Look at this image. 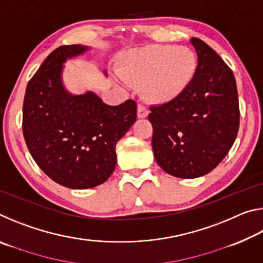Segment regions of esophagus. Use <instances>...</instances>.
Instances as JSON below:
<instances>
[{
    "label": "esophagus",
    "mask_w": 263,
    "mask_h": 263,
    "mask_svg": "<svg viewBox=\"0 0 263 263\" xmlns=\"http://www.w3.org/2000/svg\"><path fill=\"white\" fill-rule=\"evenodd\" d=\"M137 115H138V118H146L148 116V110L146 109L142 104H138Z\"/></svg>",
    "instance_id": "1"
}]
</instances>
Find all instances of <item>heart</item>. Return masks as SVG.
Instances as JSON below:
<instances>
[{
  "instance_id": "obj_1",
  "label": "heart",
  "mask_w": 263,
  "mask_h": 263,
  "mask_svg": "<svg viewBox=\"0 0 263 263\" xmlns=\"http://www.w3.org/2000/svg\"><path fill=\"white\" fill-rule=\"evenodd\" d=\"M196 68V57L188 47L149 45L128 52L119 74L128 84L140 87L151 103L166 104L186 90Z\"/></svg>"
}]
</instances>
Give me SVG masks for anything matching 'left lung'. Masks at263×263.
I'll return each mask as SVG.
<instances>
[{"mask_svg": "<svg viewBox=\"0 0 263 263\" xmlns=\"http://www.w3.org/2000/svg\"><path fill=\"white\" fill-rule=\"evenodd\" d=\"M190 43L197 68L176 100L151 106L155 161L169 175L196 179L213 171L232 147L239 130V100L233 72L198 38Z\"/></svg>", "mask_w": 263, "mask_h": 263, "instance_id": "obj_1", "label": "left lung"}]
</instances>
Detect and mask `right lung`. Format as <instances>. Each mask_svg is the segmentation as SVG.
I'll use <instances>...</instances> for the list:
<instances>
[{"label":"right lung","instance_id":"obj_1","mask_svg":"<svg viewBox=\"0 0 263 263\" xmlns=\"http://www.w3.org/2000/svg\"><path fill=\"white\" fill-rule=\"evenodd\" d=\"M89 50L55 48L29 81L23 103L30 154L50 179L70 189L94 188L109 179L117 163L116 144L137 119L135 101L112 106L92 91L74 95L65 88L64 64Z\"/></svg>","mask_w":263,"mask_h":263}]
</instances>
